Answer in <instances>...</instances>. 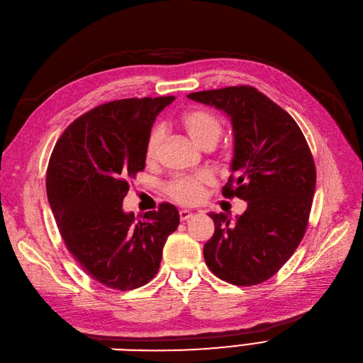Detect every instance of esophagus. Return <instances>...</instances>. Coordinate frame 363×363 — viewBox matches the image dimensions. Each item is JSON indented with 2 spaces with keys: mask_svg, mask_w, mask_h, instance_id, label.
<instances>
[{
  "mask_svg": "<svg viewBox=\"0 0 363 363\" xmlns=\"http://www.w3.org/2000/svg\"><path fill=\"white\" fill-rule=\"evenodd\" d=\"M193 215H194V213H193L191 211H181V212H179V218H181V220H188V219H190Z\"/></svg>",
  "mask_w": 363,
  "mask_h": 363,
  "instance_id": "34e87169",
  "label": "esophagus"
}]
</instances>
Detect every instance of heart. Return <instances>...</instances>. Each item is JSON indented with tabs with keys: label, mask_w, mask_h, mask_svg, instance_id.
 Listing matches in <instances>:
<instances>
[{
	"label": "heart",
	"mask_w": 363,
	"mask_h": 363,
	"mask_svg": "<svg viewBox=\"0 0 363 363\" xmlns=\"http://www.w3.org/2000/svg\"><path fill=\"white\" fill-rule=\"evenodd\" d=\"M181 129L186 133L193 143L203 148L209 150L216 145L220 135H223V121L208 109H191L179 118ZM163 143V132L160 128H154L145 140L144 157L147 163H154L159 157ZM212 178L206 173H199L193 177L177 178L167 184V196L181 204H196L201 200L204 191L212 185Z\"/></svg>",
	"instance_id": "1"
}]
</instances>
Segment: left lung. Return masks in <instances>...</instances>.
Masks as SVG:
<instances>
[{
	"label": "left lung",
	"instance_id": "left-lung-1",
	"mask_svg": "<svg viewBox=\"0 0 363 363\" xmlns=\"http://www.w3.org/2000/svg\"><path fill=\"white\" fill-rule=\"evenodd\" d=\"M188 98L231 118L233 173L223 196L247 201L235 224L225 213H209L215 233L203 247L204 261L231 285H258L281 269L306 234L316 188L311 151L295 120L255 87L203 90Z\"/></svg>",
	"mask_w": 363,
	"mask_h": 363
}]
</instances>
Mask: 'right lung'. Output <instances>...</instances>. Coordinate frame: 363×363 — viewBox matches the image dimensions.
I'll return each mask as SVG.
<instances>
[{
	"instance_id": "right-lung-1",
	"label": "right lung",
	"mask_w": 363,
	"mask_h": 363,
	"mask_svg": "<svg viewBox=\"0 0 363 363\" xmlns=\"http://www.w3.org/2000/svg\"><path fill=\"white\" fill-rule=\"evenodd\" d=\"M175 96L102 104L74 120L53 148L47 197L72 258L101 285L130 291L160 269L163 246L179 225L178 209L160 203L140 216L123 211L129 181L145 167L155 117Z\"/></svg>"
}]
</instances>
